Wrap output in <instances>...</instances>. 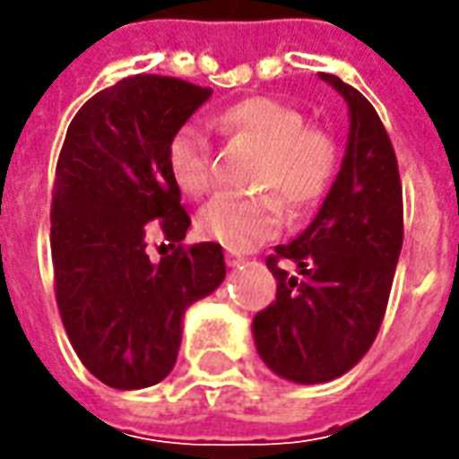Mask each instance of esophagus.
Instances as JSON below:
<instances>
[{
    "instance_id": "34e87169",
    "label": "esophagus",
    "mask_w": 459,
    "mask_h": 459,
    "mask_svg": "<svg viewBox=\"0 0 459 459\" xmlns=\"http://www.w3.org/2000/svg\"><path fill=\"white\" fill-rule=\"evenodd\" d=\"M226 263H229V268H238L240 263H243V255H240V253H233V250H229V253H226Z\"/></svg>"
}]
</instances>
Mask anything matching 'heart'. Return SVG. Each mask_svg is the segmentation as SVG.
Segmentation results:
<instances>
[{"label": "heart", "mask_w": 459, "mask_h": 459, "mask_svg": "<svg viewBox=\"0 0 459 459\" xmlns=\"http://www.w3.org/2000/svg\"><path fill=\"white\" fill-rule=\"evenodd\" d=\"M216 127L229 137H246L263 150L260 186L278 189L290 206L317 201L332 181L337 152L329 134L305 127L292 105L255 95L216 113ZM167 169L186 196H201L211 181V137L199 120H186L167 144ZM201 236L229 250H250L275 238L282 229V206L275 194L255 199L219 194L199 211Z\"/></svg>", "instance_id": "obj_1"}]
</instances>
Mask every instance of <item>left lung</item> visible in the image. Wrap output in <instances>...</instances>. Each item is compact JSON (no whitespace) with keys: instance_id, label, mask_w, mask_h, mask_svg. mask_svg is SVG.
I'll use <instances>...</instances> for the list:
<instances>
[{"instance_id":"1","label":"left lung","mask_w":459,"mask_h":459,"mask_svg":"<svg viewBox=\"0 0 459 459\" xmlns=\"http://www.w3.org/2000/svg\"><path fill=\"white\" fill-rule=\"evenodd\" d=\"M319 78L349 108L344 160L317 216L268 258L278 295L253 319L260 359L302 385L334 381L364 359L403 246V196L388 132L356 88L337 75Z\"/></svg>"}]
</instances>
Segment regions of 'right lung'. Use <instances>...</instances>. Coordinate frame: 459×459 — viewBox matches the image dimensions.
Listing matches in <instances>:
<instances>
[{
  "mask_svg": "<svg viewBox=\"0 0 459 459\" xmlns=\"http://www.w3.org/2000/svg\"><path fill=\"white\" fill-rule=\"evenodd\" d=\"M211 93L132 75L93 95L65 132L51 204L56 302L78 359L110 388L169 376L184 312L226 278L219 243L179 246L160 263L147 255L152 230L181 243L191 226L167 144Z\"/></svg>",
  "mask_w": 459,
  "mask_h": 459,
  "instance_id": "right-lung-1",
  "label": "right lung"
}]
</instances>
